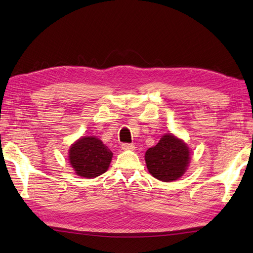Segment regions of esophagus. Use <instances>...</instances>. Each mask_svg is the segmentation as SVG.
Segmentation results:
<instances>
[{
	"label": "esophagus",
	"mask_w": 253,
	"mask_h": 253,
	"mask_svg": "<svg viewBox=\"0 0 253 253\" xmlns=\"http://www.w3.org/2000/svg\"><path fill=\"white\" fill-rule=\"evenodd\" d=\"M122 150H128V151H133L135 149V144L134 143H122L121 144Z\"/></svg>",
	"instance_id": "esophagus-1"
}]
</instances>
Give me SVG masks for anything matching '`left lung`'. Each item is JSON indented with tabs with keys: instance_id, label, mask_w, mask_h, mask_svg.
Here are the masks:
<instances>
[{
	"instance_id": "obj_1",
	"label": "left lung",
	"mask_w": 253,
	"mask_h": 253,
	"mask_svg": "<svg viewBox=\"0 0 253 253\" xmlns=\"http://www.w3.org/2000/svg\"><path fill=\"white\" fill-rule=\"evenodd\" d=\"M188 145L173 134L164 135L155 147L145 152V164L153 177L165 182L178 179L190 163Z\"/></svg>"
}]
</instances>
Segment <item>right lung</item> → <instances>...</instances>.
<instances>
[{"label":"right lung","instance_id":"add662e5","mask_svg":"<svg viewBox=\"0 0 253 253\" xmlns=\"http://www.w3.org/2000/svg\"><path fill=\"white\" fill-rule=\"evenodd\" d=\"M113 153L95 136L81 137L70 148L68 158L76 174L95 178L108 171Z\"/></svg>","mask_w":253,"mask_h":253}]
</instances>
